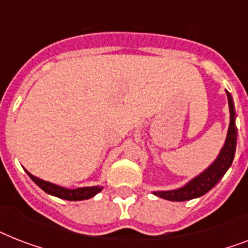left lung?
Returning a JSON list of instances; mask_svg holds the SVG:
<instances>
[{"instance_id": "left-lung-1", "label": "left lung", "mask_w": 248, "mask_h": 248, "mask_svg": "<svg viewBox=\"0 0 248 248\" xmlns=\"http://www.w3.org/2000/svg\"><path fill=\"white\" fill-rule=\"evenodd\" d=\"M227 95L229 110H231V124H229L227 140H225L224 148L220 152L219 157L204 172L194 177L185 186L176 190H169V192H155V196L167 201H175V202L189 201L203 196L219 183L220 179L224 176V173L231 167L234 159L235 147H237V126H235V108L233 104V99L228 91Z\"/></svg>"}]
</instances>
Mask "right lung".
Listing matches in <instances>:
<instances>
[{"label":"right lung","mask_w":248,"mask_h":248,"mask_svg":"<svg viewBox=\"0 0 248 248\" xmlns=\"http://www.w3.org/2000/svg\"><path fill=\"white\" fill-rule=\"evenodd\" d=\"M28 176L32 179L34 183H36L38 186H40L42 190H45L48 194L51 196L59 197L62 200H67V201H83V200H89L91 197H93L95 194L100 192L101 186H86V188H78V189H65L63 186H59V185L52 184V183H48V181L41 180L38 177L33 176L32 173L28 172Z\"/></svg>","instance_id":"add662e5"}]
</instances>
